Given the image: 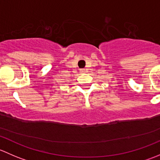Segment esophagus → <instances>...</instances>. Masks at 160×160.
Instances as JSON below:
<instances>
[{"instance_id": "obj_1", "label": "esophagus", "mask_w": 160, "mask_h": 160, "mask_svg": "<svg viewBox=\"0 0 160 160\" xmlns=\"http://www.w3.org/2000/svg\"><path fill=\"white\" fill-rule=\"evenodd\" d=\"M80 72H83V70H80Z\"/></svg>"}]
</instances>
